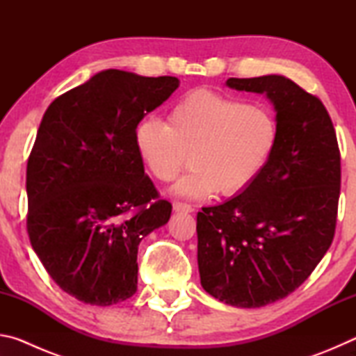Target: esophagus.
Returning <instances> with one entry per match:
<instances>
[{
  "label": "esophagus",
  "mask_w": 356,
  "mask_h": 356,
  "mask_svg": "<svg viewBox=\"0 0 356 356\" xmlns=\"http://www.w3.org/2000/svg\"><path fill=\"white\" fill-rule=\"evenodd\" d=\"M172 207H174V210H176V212H186V213L195 212V207H193L191 204H186V202H182V201H174Z\"/></svg>",
  "instance_id": "34e87169"
}]
</instances>
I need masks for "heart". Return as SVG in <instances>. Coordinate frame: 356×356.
<instances>
[{"label": "heart", "mask_w": 356, "mask_h": 356, "mask_svg": "<svg viewBox=\"0 0 356 356\" xmlns=\"http://www.w3.org/2000/svg\"><path fill=\"white\" fill-rule=\"evenodd\" d=\"M276 143L278 125L265 108L206 88L177 100L168 124L144 118L134 130L141 163L161 182L176 179L190 154L193 168L174 188L188 197L245 191L261 176Z\"/></svg>", "instance_id": "b5f03b06"}]
</instances>
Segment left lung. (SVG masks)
Segmentation results:
<instances>
[{
	"instance_id": "obj_1",
	"label": "left lung",
	"mask_w": 356,
	"mask_h": 356,
	"mask_svg": "<svg viewBox=\"0 0 356 356\" xmlns=\"http://www.w3.org/2000/svg\"><path fill=\"white\" fill-rule=\"evenodd\" d=\"M226 84L267 95L278 143L248 188L197 213V265L212 297L261 308L303 284L333 242L341 154L327 108L297 83L265 75Z\"/></svg>"
}]
</instances>
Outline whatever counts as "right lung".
<instances>
[{
    "mask_svg": "<svg viewBox=\"0 0 356 356\" xmlns=\"http://www.w3.org/2000/svg\"><path fill=\"white\" fill-rule=\"evenodd\" d=\"M179 88L176 76L108 69L59 95L28 159L26 229L51 280L86 305L138 287V245L171 216L134 144L136 124Z\"/></svg>",
    "mask_w": 356,
    "mask_h": 356,
    "instance_id": "add662e5",
    "label": "right lung"
}]
</instances>
